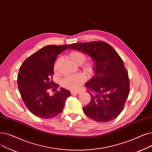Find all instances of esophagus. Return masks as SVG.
<instances>
[{"label": "esophagus", "instance_id": "esophagus-1", "mask_svg": "<svg viewBox=\"0 0 152 152\" xmlns=\"http://www.w3.org/2000/svg\"><path fill=\"white\" fill-rule=\"evenodd\" d=\"M79 93H80V92H79V91H71V95L77 94H79Z\"/></svg>", "mask_w": 152, "mask_h": 152}]
</instances>
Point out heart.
I'll return each instance as SVG.
<instances>
[{
	"mask_svg": "<svg viewBox=\"0 0 152 152\" xmlns=\"http://www.w3.org/2000/svg\"><path fill=\"white\" fill-rule=\"evenodd\" d=\"M70 60L76 64H81L86 60V56L83 52L80 51H72L68 54ZM61 61V58H58L54 64V71H57L58 64ZM83 69L89 75L94 73L95 69L94 63L92 61L88 62L83 65ZM86 80V76L83 73L68 75L63 78L61 84L65 88L70 90H77Z\"/></svg>",
	"mask_w": 152,
	"mask_h": 152,
	"instance_id": "heart-1",
	"label": "heart"
}]
</instances>
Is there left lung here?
Returning <instances> with one entry per match:
<instances>
[{
  "label": "left lung",
  "instance_id": "obj_1",
  "mask_svg": "<svg viewBox=\"0 0 152 152\" xmlns=\"http://www.w3.org/2000/svg\"><path fill=\"white\" fill-rule=\"evenodd\" d=\"M89 55L95 63V76L85 84L91 99L84 113L99 122L114 120L123 110L129 92L128 72L117 51L103 41L76 43L69 49Z\"/></svg>",
  "mask_w": 152,
  "mask_h": 152
}]
</instances>
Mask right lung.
<instances>
[{"instance_id": "1", "label": "right lung", "mask_w": 152, "mask_h": 152, "mask_svg": "<svg viewBox=\"0 0 152 152\" xmlns=\"http://www.w3.org/2000/svg\"><path fill=\"white\" fill-rule=\"evenodd\" d=\"M69 45H48L30 56L22 64L17 76L18 88L28 109L37 117L51 118L63 111L69 91L61 88L50 96L54 64L57 56Z\"/></svg>"}]
</instances>
